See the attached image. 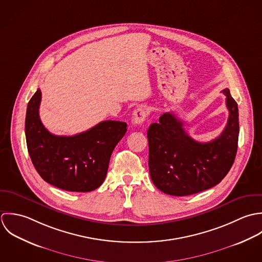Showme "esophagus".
Listing matches in <instances>:
<instances>
[{"instance_id":"1","label":"esophagus","mask_w":262,"mask_h":262,"mask_svg":"<svg viewBox=\"0 0 262 262\" xmlns=\"http://www.w3.org/2000/svg\"><path fill=\"white\" fill-rule=\"evenodd\" d=\"M148 116V111L144 107H138L133 113V122L135 124H142Z\"/></svg>"}]
</instances>
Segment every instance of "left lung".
I'll return each mask as SVG.
<instances>
[{
    "instance_id": "8db88e82",
    "label": "left lung",
    "mask_w": 262,
    "mask_h": 262,
    "mask_svg": "<svg viewBox=\"0 0 262 262\" xmlns=\"http://www.w3.org/2000/svg\"><path fill=\"white\" fill-rule=\"evenodd\" d=\"M222 92L227 97L229 117L222 134L210 142L190 138L172 112L150 125L149 168L159 190L174 196L194 194L219 184L230 171L238 148L239 113L230 90Z\"/></svg>"
}]
</instances>
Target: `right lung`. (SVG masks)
I'll list each match as a JSON object with an SVG mask.
<instances>
[{"instance_id": "1", "label": "right lung", "mask_w": 262, "mask_h": 262, "mask_svg": "<svg viewBox=\"0 0 262 262\" xmlns=\"http://www.w3.org/2000/svg\"><path fill=\"white\" fill-rule=\"evenodd\" d=\"M41 91L28 102L25 136L29 156L48 183L67 191L88 192L104 181L111 154L126 133V123L105 120L81 134L54 136L39 117Z\"/></svg>"}]
</instances>
